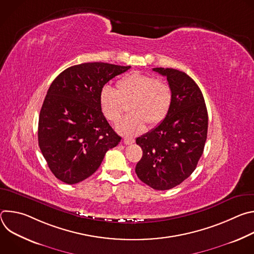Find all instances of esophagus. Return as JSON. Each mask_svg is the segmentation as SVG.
I'll return each instance as SVG.
<instances>
[{"mask_svg":"<svg viewBox=\"0 0 254 254\" xmlns=\"http://www.w3.org/2000/svg\"><path fill=\"white\" fill-rule=\"evenodd\" d=\"M124 142H125L126 144H131V143L134 142V139L131 138V137H126V138L124 139Z\"/></svg>","mask_w":254,"mask_h":254,"instance_id":"esophagus-1","label":"esophagus"}]
</instances>
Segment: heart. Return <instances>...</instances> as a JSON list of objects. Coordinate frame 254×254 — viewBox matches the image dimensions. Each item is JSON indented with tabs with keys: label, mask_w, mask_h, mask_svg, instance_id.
Segmentation results:
<instances>
[{
	"label": "heart",
	"mask_w": 254,
	"mask_h": 254,
	"mask_svg": "<svg viewBox=\"0 0 254 254\" xmlns=\"http://www.w3.org/2000/svg\"><path fill=\"white\" fill-rule=\"evenodd\" d=\"M173 92L163 79L139 72H131L117 82V90L104 86L99 94V106L103 117L118 123L127 111L131 114L117 126L119 132L134 135L146 128L158 126L167 117L172 104Z\"/></svg>",
	"instance_id": "heart-1"
}]
</instances>
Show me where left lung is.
Wrapping results in <instances>:
<instances>
[{
	"mask_svg": "<svg viewBox=\"0 0 254 254\" xmlns=\"http://www.w3.org/2000/svg\"><path fill=\"white\" fill-rule=\"evenodd\" d=\"M167 77L173 99L164 121L135 139L142 157L135 167L138 179L155 190L172 189L196 169L203 154L208 114L196 82L173 68H153Z\"/></svg>",
	"mask_w": 254,
	"mask_h": 254,
	"instance_id": "obj_1",
	"label": "left lung"
}]
</instances>
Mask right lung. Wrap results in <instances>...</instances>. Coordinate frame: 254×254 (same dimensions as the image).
<instances>
[{"instance_id": "add662e5", "label": "right lung", "mask_w": 254, "mask_h": 254, "mask_svg": "<svg viewBox=\"0 0 254 254\" xmlns=\"http://www.w3.org/2000/svg\"><path fill=\"white\" fill-rule=\"evenodd\" d=\"M130 66L103 62L71 66L54 79L38 124V142L53 175L72 185L90 177L122 137L103 117L99 94Z\"/></svg>"}]
</instances>
